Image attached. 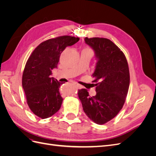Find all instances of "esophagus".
Masks as SVG:
<instances>
[{"label":"esophagus","mask_w":156,"mask_h":156,"mask_svg":"<svg viewBox=\"0 0 156 156\" xmlns=\"http://www.w3.org/2000/svg\"><path fill=\"white\" fill-rule=\"evenodd\" d=\"M75 86L77 87V88H79V89H81V88H82V87L80 85V84H77V83H75Z\"/></svg>","instance_id":"esophagus-1"}]
</instances>
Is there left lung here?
<instances>
[{"label":"left lung","mask_w":156,"mask_h":156,"mask_svg":"<svg viewBox=\"0 0 156 156\" xmlns=\"http://www.w3.org/2000/svg\"><path fill=\"white\" fill-rule=\"evenodd\" d=\"M97 59L92 74L96 94L90 96L87 89L78 96L84 112L97 124H104L118 115L123 107L129 86L128 64L124 54L110 40L85 37Z\"/></svg>","instance_id":"left-lung-1"}]
</instances>
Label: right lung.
Listing matches in <instances>:
<instances>
[{"label":"right lung","mask_w":156,"mask_h":156,"mask_svg":"<svg viewBox=\"0 0 156 156\" xmlns=\"http://www.w3.org/2000/svg\"><path fill=\"white\" fill-rule=\"evenodd\" d=\"M79 40L70 36H59L41 43L33 51L23 71L22 86L27 104L34 115L48 119L57 112L63 101L59 92L62 83L50 77L57 68L61 53Z\"/></svg>","instance_id":"obj_1"}]
</instances>
